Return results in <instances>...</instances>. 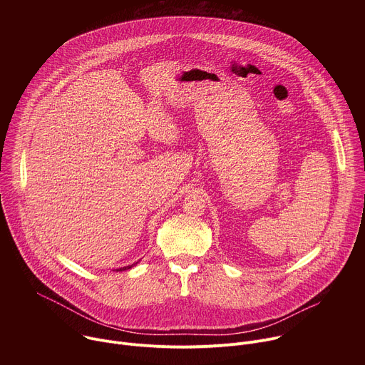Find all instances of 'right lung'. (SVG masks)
I'll return each instance as SVG.
<instances>
[{"mask_svg": "<svg viewBox=\"0 0 365 365\" xmlns=\"http://www.w3.org/2000/svg\"><path fill=\"white\" fill-rule=\"evenodd\" d=\"M138 263V262H137ZM137 263H134V264H131V266H125V267H121V269H117V272H124V270H128V269H131L133 266H135Z\"/></svg>", "mask_w": 365, "mask_h": 365, "instance_id": "add662e5", "label": "right lung"}]
</instances>
